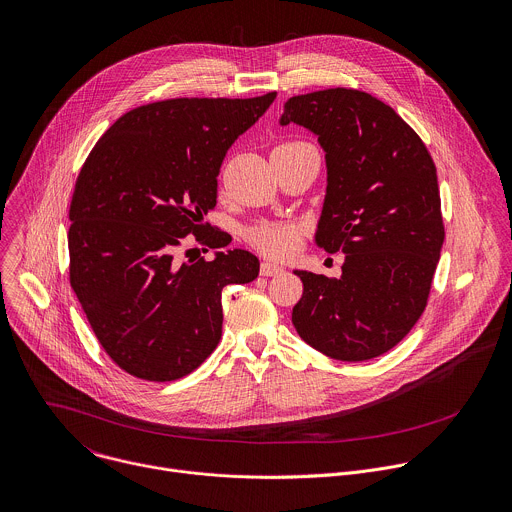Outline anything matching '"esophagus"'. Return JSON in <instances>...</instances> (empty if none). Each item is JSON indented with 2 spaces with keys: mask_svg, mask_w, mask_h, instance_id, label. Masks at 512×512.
<instances>
[{
  "mask_svg": "<svg viewBox=\"0 0 512 512\" xmlns=\"http://www.w3.org/2000/svg\"><path fill=\"white\" fill-rule=\"evenodd\" d=\"M259 273H261L263 277H273V275L283 273V267H279L277 263H271V261H263V263H261Z\"/></svg>",
  "mask_w": 512,
  "mask_h": 512,
  "instance_id": "34e87169",
  "label": "esophagus"
}]
</instances>
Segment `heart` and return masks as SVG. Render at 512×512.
Wrapping results in <instances>:
<instances>
[{
  "label": "heart",
  "mask_w": 512,
  "mask_h": 512,
  "mask_svg": "<svg viewBox=\"0 0 512 512\" xmlns=\"http://www.w3.org/2000/svg\"><path fill=\"white\" fill-rule=\"evenodd\" d=\"M299 144V142H291ZM249 243L261 253L277 259L291 257L299 245V227L291 223H259L247 231Z\"/></svg>",
  "instance_id": "heart-1"
}]
</instances>
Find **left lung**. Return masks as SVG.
Returning a JSON list of instances; mask_svg holds the SVG:
<instances>
[{"label":"left lung","mask_w":512,"mask_h":512,"mask_svg":"<svg viewBox=\"0 0 512 512\" xmlns=\"http://www.w3.org/2000/svg\"><path fill=\"white\" fill-rule=\"evenodd\" d=\"M297 124L325 152L315 245L346 255L342 275L305 269L291 321L305 344L342 362L390 352L420 319L444 243L436 166L420 136L382 100L348 88L293 96Z\"/></svg>","instance_id":"8db88e82"}]
</instances>
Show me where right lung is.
<instances>
[{"label":"right lung","instance_id":"obj_1","mask_svg":"<svg viewBox=\"0 0 512 512\" xmlns=\"http://www.w3.org/2000/svg\"><path fill=\"white\" fill-rule=\"evenodd\" d=\"M257 98H175L120 116L96 142L70 205V283L106 354L130 376L173 382L217 348L221 293L259 275V259L203 235L231 144L273 104ZM193 232L219 248L181 264Z\"/></svg>","mask_w":512,"mask_h":512}]
</instances>
